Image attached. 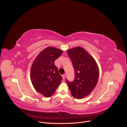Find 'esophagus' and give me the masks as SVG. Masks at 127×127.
<instances>
[{
	"label": "esophagus",
	"mask_w": 127,
	"mask_h": 127,
	"mask_svg": "<svg viewBox=\"0 0 127 127\" xmlns=\"http://www.w3.org/2000/svg\"><path fill=\"white\" fill-rule=\"evenodd\" d=\"M66 74H64V75H63L62 76V77H63V79H64L65 77H66Z\"/></svg>",
	"instance_id": "1"
}]
</instances>
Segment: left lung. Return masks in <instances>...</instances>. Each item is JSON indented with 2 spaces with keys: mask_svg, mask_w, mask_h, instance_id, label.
Wrapping results in <instances>:
<instances>
[{
  "mask_svg": "<svg viewBox=\"0 0 127 127\" xmlns=\"http://www.w3.org/2000/svg\"><path fill=\"white\" fill-rule=\"evenodd\" d=\"M75 72V78L72 82L66 80L71 95L81 99L87 96L96 85L99 69L94 59L85 49L77 47L68 50Z\"/></svg>",
  "mask_w": 127,
  "mask_h": 127,
  "instance_id": "8db88e82",
  "label": "left lung"
}]
</instances>
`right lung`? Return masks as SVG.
<instances>
[{"mask_svg":"<svg viewBox=\"0 0 127 127\" xmlns=\"http://www.w3.org/2000/svg\"><path fill=\"white\" fill-rule=\"evenodd\" d=\"M63 51L49 47L42 50L34 60L30 77L34 88L44 97H50L63 79L55 61L62 55Z\"/></svg>","mask_w":127,"mask_h":127,"instance_id":"right-lung-1","label":"right lung"}]
</instances>
